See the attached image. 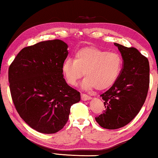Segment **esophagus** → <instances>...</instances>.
<instances>
[{"mask_svg":"<svg viewBox=\"0 0 158 158\" xmlns=\"http://www.w3.org/2000/svg\"><path fill=\"white\" fill-rule=\"evenodd\" d=\"M81 99L82 101H88V100H90L91 98H90L89 96H88V95L81 94Z\"/></svg>","mask_w":158,"mask_h":158,"instance_id":"1","label":"esophagus"}]
</instances>
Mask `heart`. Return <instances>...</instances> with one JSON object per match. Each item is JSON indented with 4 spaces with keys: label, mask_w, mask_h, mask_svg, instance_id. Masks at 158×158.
Masks as SVG:
<instances>
[{
    "label": "heart",
    "mask_w": 158,
    "mask_h": 158,
    "mask_svg": "<svg viewBox=\"0 0 158 158\" xmlns=\"http://www.w3.org/2000/svg\"><path fill=\"white\" fill-rule=\"evenodd\" d=\"M122 64L118 54L90 47L75 52L73 60H64L62 72L69 85H76L84 74L85 78L82 83L84 88L90 90L96 88L103 90L116 83L122 72Z\"/></svg>",
    "instance_id": "obj_1"
}]
</instances>
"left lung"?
Here are the masks:
<instances>
[{
    "label": "left lung",
    "instance_id": "1",
    "mask_svg": "<svg viewBox=\"0 0 158 158\" xmlns=\"http://www.w3.org/2000/svg\"><path fill=\"white\" fill-rule=\"evenodd\" d=\"M123 59V68L115 83L101 95L106 110L96 121L103 128L116 129L129 124L145 101L150 84L148 58L134 47L114 43Z\"/></svg>",
    "mask_w": 158,
    "mask_h": 158
}]
</instances>
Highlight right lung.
Listing matches in <instances>:
<instances>
[{
    "label": "right lung",
    "instance_id": "right-lung-1",
    "mask_svg": "<svg viewBox=\"0 0 158 158\" xmlns=\"http://www.w3.org/2000/svg\"><path fill=\"white\" fill-rule=\"evenodd\" d=\"M68 47L60 40L39 42L21 49L9 67V87L16 111L39 132L61 130L71 106L81 101V94L67 84L62 75Z\"/></svg>",
    "mask_w": 158,
    "mask_h": 158
}]
</instances>
